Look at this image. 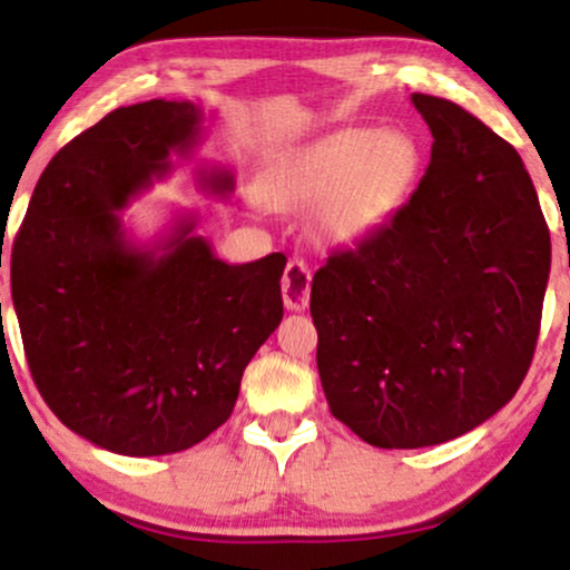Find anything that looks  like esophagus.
<instances>
[{
  "mask_svg": "<svg viewBox=\"0 0 570 570\" xmlns=\"http://www.w3.org/2000/svg\"><path fill=\"white\" fill-rule=\"evenodd\" d=\"M281 294H284V305L289 311H305L311 303V267L305 259L292 257L286 263L284 278H281Z\"/></svg>",
  "mask_w": 570,
  "mask_h": 570,
  "instance_id": "1",
  "label": "esophagus"
}]
</instances>
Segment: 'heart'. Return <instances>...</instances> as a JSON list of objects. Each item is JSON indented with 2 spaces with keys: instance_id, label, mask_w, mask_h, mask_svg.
<instances>
[{
  "instance_id": "heart-1",
  "label": "heart",
  "mask_w": 570,
  "mask_h": 570,
  "mask_svg": "<svg viewBox=\"0 0 570 570\" xmlns=\"http://www.w3.org/2000/svg\"><path fill=\"white\" fill-rule=\"evenodd\" d=\"M421 147L399 128H340L276 158L259 198L284 212H311L326 246H353L381 230L421 174Z\"/></svg>"
}]
</instances>
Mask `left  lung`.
<instances>
[{
  "label": "left lung",
  "instance_id": "left-lung-1",
  "mask_svg": "<svg viewBox=\"0 0 570 570\" xmlns=\"http://www.w3.org/2000/svg\"><path fill=\"white\" fill-rule=\"evenodd\" d=\"M412 104L434 136L426 176L311 289L332 415L385 450L455 440L517 394L549 281V230L517 149L448 98Z\"/></svg>",
  "mask_w": 570,
  "mask_h": 570
}]
</instances>
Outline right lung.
<instances>
[{"label":"right lung","instance_id":"1","mask_svg":"<svg viewBox=\"0 0 570 570\" xmlns=\"http://www.w3.org/2000/svg\"><path fill=\"white\" fill-rule=\"evenodd\" d=\"M193 101L120 107L71 139L39 176L10 257L31 377L63 426L120 455H168L230 417L240 377L284 318L286 259L227 265L179 214L136 244L122 208L189 155ZM227 198V168H198Z\"/></svg>","mask_w":570,"mask_h":570}]
</instances>
